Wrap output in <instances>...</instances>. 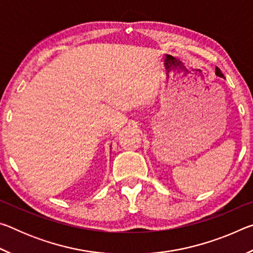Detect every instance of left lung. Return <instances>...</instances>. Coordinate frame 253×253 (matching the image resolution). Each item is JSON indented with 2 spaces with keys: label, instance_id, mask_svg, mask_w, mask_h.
Instances as JSON below:
<instances>
[{
  "label": "left lung",
  "instance_id": "left-lung-1",
  "mask_svg": "<svg viewBox=\"0 0 253 253\" xmlns=\"http://www.w3.org/2000/svg\"><path fill=\"white\" fill-rule=\"evenodd\" d=\"M215 75L217 76V77H221V78H224V76H223V74H222L221 72V70L219 69V68H215Z\"/></svg>",
  "mask_w": 253,
  "mask_h": 253
}]
</instances>
